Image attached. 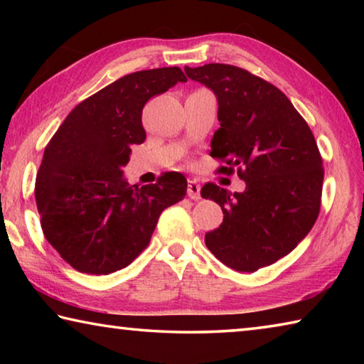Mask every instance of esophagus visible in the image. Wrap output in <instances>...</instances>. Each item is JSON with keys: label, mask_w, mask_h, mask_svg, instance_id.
Masks as SVG:
<instances>
[{"label": "esophagus", "mask_w": 364, "mask_h": 364, "mask_svg": "<svg viewBox=\"0 0 364 364\" xmlns=\"http://www.w3.org/2000/svg\"><path fill=\"white\" fill-rule=\"evenodd\" d=\"M188 196L193 200H199L200 199V184L197 181H189L188 183Z\"/></svg>", "instance_id": "1"}]
</instances>
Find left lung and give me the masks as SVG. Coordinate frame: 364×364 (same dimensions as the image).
Masks as SVG:
<instances>
[{"label": "left lung", "mask_w": 364, "mask_h": 364, "mask_svg": "<svg viewBox=\"0 0 364 364\" xmlns=\"http://www.w3.org/2000/svg\"><path fill=\"white\" fill-rule=\"evenodd\" d=\"M218 101L220 128L210 156L245 181L242 193L215 183L200 189L223 210L205 234L208 250L236 271H257L292 252L315 225L321 207L323 159L310 127L287 96L236 65L184 67Z\"/></svg>", "instance_id": "8db88e82"}]
</instances>
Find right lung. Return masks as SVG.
Masks as SVG:
<instances>
[{
    "mask_svg": "<svg viewBox=\"0 0 364 364\" xmlns=\"http://www.w3.org/2000/svg\"><path fill=\"white\" fill-rule=\"evenodd\" d=\"M180 67L141 70L107 85L72 109L49 141L35 183L46 241L80 273L109 274L151 241L165 208L184 199L178 171L156 184H128L122 167L146 139L144 104L178 82Z\"/></svg>",
    "mask_w": 364,
    "mask_h": 364,
    "instance_id": "right-lung-1",
    "label": "right lung"
}]
</instances>
